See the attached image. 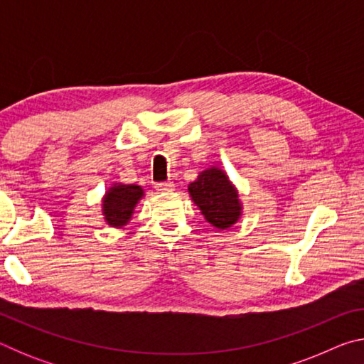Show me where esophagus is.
Listing matches in <instances>:
<instances>
[{
	"instance_id": "esophagus-1",
	"label": "esophagus",
	"mask_w": 364,
	"mask_h": 364,
	"mask_svg": "<svg viewBox=\"0 0 364 364\" xmlns=\"http://www.w3.org/2000/svg\"><path fill=\"white\" fill-rule=\"evenodd\" d=\"M157 193H170V191L175 189V184L171 181H162V183H156L154 184Z\"/></svg>"
}]
</instances>
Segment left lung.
<instances>
[{"instance_id": "left-lung-1", "label": "left lung", "mask_w": 364, "mask_h": 364, "mask_svg": "<svg viewBox=\"0 0 364 364\" xmlns=\"http://www.w3.org/2000/svg\"><path fill=\"white\" fill-rule=\"evenodd\" d=\"M188 191L204 218L218 230H226L241 218L242 204L237 189L221 168L210 167L200 171Z\"/></svg>"}]
</instances>
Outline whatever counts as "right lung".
Segmentation results:
<instances>
[{"instance_id":"obj_1","label":"right lung","mask_w":364,"mask_h":364,"mask_svg":"<svg viewBox=\"0 0 364 364\" xmlns=\"http://www.w3.org/2000/svg\"><path fill=\"white\" fill-rule=\"evenodd\" d=\"M144 191L136 184L115 183L102 197V215L107 225L114 228L125 226L132 220L138 202L143 199Z\"/></svg>"}]
</instances>
